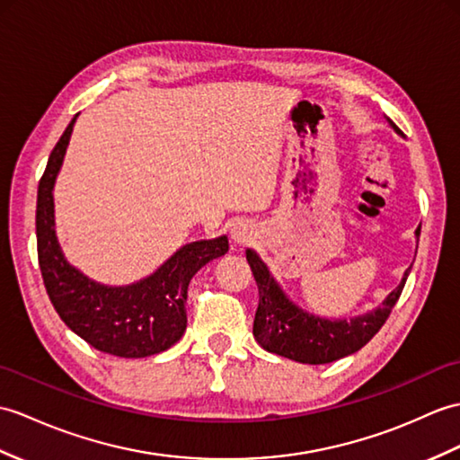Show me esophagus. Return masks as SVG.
<instances>
[{"label":"esophagus","mask_w":460,"mask_h":460,"mask_svg":"<svg viewBox=\"0 0 460 460\" xmlns=\"http://www.w3.org/2000/svg\"><path fill=\"white\" fill-rule=\"evenodd\" d=\"M256 237V231L247 221H237L231 227V239L237 244H249Z\"/></svg>","instance_id":"1"}]
</instances>
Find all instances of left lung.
I'll return each mask as SVG.
<instances>
[{"instance_id":"left-lung-1","label":"left lung","mask_w":460,"mask_h":460,"mask_svg":"<svg viewBox=\"0 0 460 460\" xmlns=\"http://www.w3.org/2000/svg\"><path fill=\"white\" fill-rule=\"evenodd\" d=\"M388 123L394 131L402 135V131L390 119ZM421 227L415 231L418 239ZM247 261L251 264L256 286H259V307H256L252 325L254 339L259 341V345L264 350L304 362V365H327V362L352 355V352L365 347L378 333L380 327L386 323L411 270L410 266L400 286L390 292L382 305L347 322V319H325L304 312L302 307L288 300V296L276 284L259 254L249 249Z\"/></svg>"}]
</instances>
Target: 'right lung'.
I'll return each mask as SVG.
<instances>
[{
  "label": "right lung",
  "mask_w": 460,
  "mask_h": 460,
  "mask_svg": "<svg viewBox=\"0 0 460 460\" xmlns=\"http://www.w3.org/2000/svg\"><path fill=\"white\" fill-rule=\"evenodd\" d=\"M76 117L52 148L39 181L37 252L42 282L62 322L85 343L123 358L151 357L184 335L188 284L201 266L229 251V241L223 234L184 244L156 272L129 286H103L74 269L57 239L52 190Z\"/></svg>",
  "instance_id": "obj_1"
}]
</instances>
